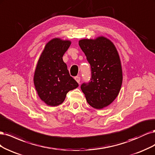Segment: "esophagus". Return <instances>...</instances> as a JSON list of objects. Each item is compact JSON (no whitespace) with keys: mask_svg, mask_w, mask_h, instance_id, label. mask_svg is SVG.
<instances>
[{"mask_svg":"<svg viewBox=\"0 0 155 155\" xmlns=\"http://www.w3.org/2000/svg\"><path fill=\"white\" fill-rule=\"evenodd\" d=\"M74 79H75V81L78 83L80 84V81H81V77H80L79 76H77L74 77Z\"/></svg>","mask_w":155,"mask_h":155,"instance_id":"34e87169","label":"esophagus"}]
</instances>
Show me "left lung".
<instances>
[{"label":"left lung","instance_id":"left-lung-1","mask_svg":"<svg viewBox=\"0 0 155 155\" xmlns=\"http://www.w3.org/2000/svg\"><path fill=\"white\" fill-rule=\"evenodd\" d=\"M78 44L91 66V78L83 83L81 89L87 103L101 109L117 98L122 84V70L119 54L108 38L82 39Z\"/></svg>","mask_w":155,"mask_h":155}]
</instances>
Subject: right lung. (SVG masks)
I'll return each instance as SVG.
<instances>
[{
    "instance_id": "add662e5",
    "label": "right lung",
    "mask_w": 155,
    "mask_h": 155,
    "mask_svg": "<svg viewBox=\"0 0 155 155\" xmlns=\"http://www.w3.org/2000/svg\"><path fill=\"white\" fill-rule=\"evenodd\" d=\"M71 41L55 38L48 42L37 62L33 82L38 95L49 106L61 104L67 93L78 86L62 57Z\"/></svg>"
}]
</instances>
